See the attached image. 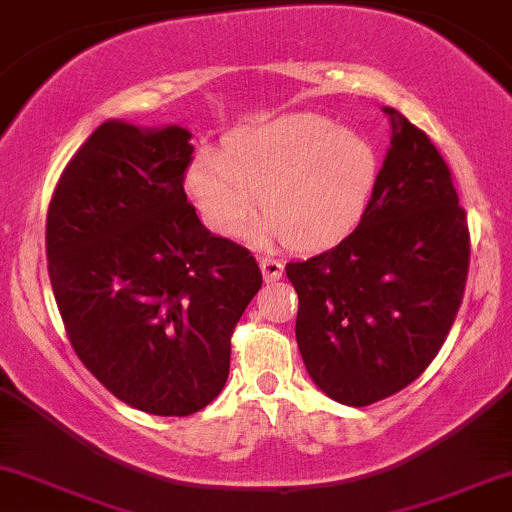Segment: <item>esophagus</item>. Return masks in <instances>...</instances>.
I'll list each match as a JSON object with an SVG mask.
<instances>
[{
	"instance_id": "obj_1",
	"label": "esophagus",
	"mask_w": 512,
	"mask_h": 512,
	"mask_svg": "<svg viewBox=\"0 0 512 512\" xmlns=\"http://www.w3.org/2000/svg\"><path fill=\"white\" fill-rule=\"evenodd\" d=\"M260 269H262L264 281H279L281 272H284V264H281L279 260H269V257H262Z\"/></svg>"
}]
</instances>
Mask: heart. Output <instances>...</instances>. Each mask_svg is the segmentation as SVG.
<instances>
[{"label": "heart", "instance_id": "heart-1", "mask_svg": "<svg viewBox=\"0 0 512 512\" xmlns=\"http://www.w3.org/2000/svg\"><path fill=\"white\" fill-rule=\"evenodd\" d=\"M378 180L373 146L313 113H289L240 127L221 156L199 154L187 192L219 236L284 238L293 250H322L361 221Z\"/></svg>", "mask_w": 512, "mask_h": 512}]
</instances>
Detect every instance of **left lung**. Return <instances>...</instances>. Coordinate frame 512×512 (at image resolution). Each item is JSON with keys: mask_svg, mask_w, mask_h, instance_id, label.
I'll return each mask as SVG.
<instances>
[{"mask_svg": "<svg viewBox=\"0 0 512 512\" xmlns=\"http://www.w3.org/2000/svg\"><path fill=\"white\" fill-rule=\"evenodd\" d=\"M392 137L356 231L286 264L296 342L313 383L366 407L414 383L448 337L469 269V231L450 170L421 129L385 108Z\"/></svg>", "mask_w": 512, "mask_h": 512, "instance_id": "1", "label": "left lung"}]
</instances>
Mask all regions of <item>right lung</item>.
<instances>
[{"instance_id": "1", "label": "right lung", "mask_w": 512, "mask_h": 512, "mask_svg": "<svg viewBox=\"0 0 512 512\" xmlns=\"http://www.w3.org/2000/svg\"><path fill=\"white\" fill-rule=\"evenodd\" d=\"M180 125L103 122L48 209V272L81 363L129 407L187 416L223 390L231 334L262 286L243 245L187 202Z\"/></svg>"}]
</instances>
